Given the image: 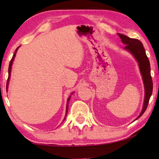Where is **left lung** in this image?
Returning a JSON list of instances; mask_svg holds the SVG:
<instances>
[{"instance_id":"8db88e82","label":"left lung","mask_w":159,"mask_h":159,"mask_svg":"<svg viewBox=\"0 0 159 159\" xmlns=\"http://www.w3.org/2000/svg\"><path fill=\"white\" fill-rule=\"evenodd\" d=\"M118 34L121 39L122 43L126 45L124 49L130 52L138 61L139 67H140V73L143 77V83H144V103H143L142 111L138 116V118H136L135 119V120H137L144 114L145 110H146L147 106L149 103L150 98H151L152 92H153V82H152L151 75V66H150L148 58L147 57L146 53H145L144 47H143V45L140 40H138V39L130 38L129 37L122 34L118 33Z\"/></svg>"}]
</instances>
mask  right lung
I'll return each mask as SVG.
<instances>
[{
	"label": "right lung",
	"instance_id": "1",
	"mask_svg": "<svg viewBox=\"0 0 159 159\" xmlns=\"http://www.w3.org/2000/svg\"><path fill=\"white\" fill-rule=\"evenodd\" d=\"M19 48V47L17 48L16 49V51H15V53H14V55H13V57H12L11 60V61H10L9 66H8V80H7V83H6V90H7V89H8V82H9V80H10V76H11V66H12L13 61H14V58H15V56H16V52H17V50H18ZM70 97H71V96H69V98H68V101H67V104H66V115H65V117H64V121L65 120V119H66V114H67V113H68V107H69L68 103H69V99H70Z\"/></svg>",
	"mask_w": 159,
	"mask_h": 159
}]
</instances>
